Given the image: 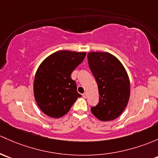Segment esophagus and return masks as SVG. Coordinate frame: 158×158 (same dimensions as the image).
Returning a JSON list of instances; mask_svg holds the SVG:
<instances>
[{"label": "esophagus", "mask_w": 158, "mask_h": 158, "mask_svg": "<svg viewBox=\"0 0 158 158\" xmlns=\"http://www.w3.org/2000/svg\"><path fill=\"white\" fill-rule=\"evenodd\" d=\"M82 97H83L84 98H86L88 97V94H87V93H84V94H82Z\"/></svg>", "instance_id": "obj_1"}]
</instances>
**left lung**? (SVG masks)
Returning a JSON list of instances; mask_svg holds the SVG:
<instances>
[{"instance_id": "8db88e82", "label": "left lung", "mask_w": 158, "mask_h": 158, "mask_svg": "<svg viewBox=\"0 0 158 158\" xmlns=\"http://www.w3.org/2000/svg\"><path fill=\"white\" fill-rule=\"evenodd\" d=\"M88 61L98 86L99 103L91 108L101 121L117 119L123 112L130 96V82L122 63L108 52H90Z\"/></svg>"}]
</instances>
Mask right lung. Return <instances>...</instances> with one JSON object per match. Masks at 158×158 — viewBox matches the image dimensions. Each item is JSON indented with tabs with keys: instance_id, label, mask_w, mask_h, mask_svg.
Here are the masks:
<instances>
[{
	"instance_id": "obj_1",
	"label": "right lung",
	"mask_w": 158,
	"mask_h": 158,
	"mask_svg": "<svg viewBox=\"0 0 158 158\" xmlns=\"http://www.w3.org/2000/svg\"><path fill=\"white\" fill-rule=\"evenodd\" d=\"M86 55L85 52L58 51L46 57L35 75L33 91L41 110L53 118H60L69 112L81 97L71 73Z\"/></svg>"
}]
</instances>
